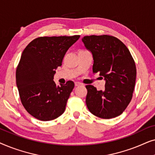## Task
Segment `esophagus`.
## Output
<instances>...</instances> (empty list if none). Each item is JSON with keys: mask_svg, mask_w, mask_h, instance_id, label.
I'll return each mask as SVG.
<instances>
[{"mask_svg": "<svg viewBox=\"0 0 155 155\" xmlns=\"http://www.w3.org/2000/svg\"><path fill=\"white\" fill-rule=\"evenodd\" d=\"M81 83H80V82H76L75 83V87H78V86H80V85H81Z\"/></svg>", "mask_w": 155, "mask_h": 155, "instance_id": "obj_1", "label": "esophagus"}]
</instances>
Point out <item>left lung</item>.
I'll list each match as a JSON object with an SVG mask.
<instances>
[{
	"label": "left lung",
	"instance_id": "1",
	"mask_svg": "<svg viewBox=\"0 0 155 155\" xmlns=\"http://www.w3.org/2000/svg\"><path fill=\"white\" fill-rule=\"evenodd\" d=\"M92 53L93 72L105 80L104 90L86 86V104L97 117L109 119L121 114L130 102L136 80V67L128 48L109 35L85 36L82 39Z\"/></svg>",
	"mask_w": 155,
	"mask_h": 155
}]
</instances>
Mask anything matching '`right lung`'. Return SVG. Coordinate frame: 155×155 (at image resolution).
I'll return each instance as SVG.
<instances>
[{
    "label": "right lung",
    "mask_w": 155,
    "mask_h": 155,
    "mask_svg": "<svg viewBox=\"0 0 155 155\" xmlns=\"http://www.w3.org/2000/svg\"><path fill=\"white\" fill-rule=\"evenodd\" d=\"M80 37H39L23 51L16 70V84L25 109L37 119L51 120L65 111L75 84L68 81L56 85L54 76L65 53Z\"/></svg>",
    "instance_id": "1"
}]
</instances>
